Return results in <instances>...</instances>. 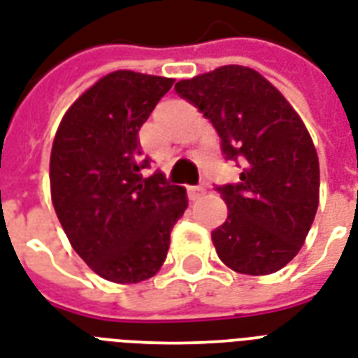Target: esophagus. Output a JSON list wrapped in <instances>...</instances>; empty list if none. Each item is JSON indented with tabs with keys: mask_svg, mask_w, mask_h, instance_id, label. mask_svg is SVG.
Returning <instances> with one entry per match:
<instances>
[{
	"mask_svg": "<svg viewBox=\"0 0 358 358\" xmlns=\"http://www.w3.org/2000/svg\"><path fill=\"white\" fill-rule=\"evenodd\" d=\"M203 192H205L203 187H188V198L190 199H198Z\"/></svg>",
	"mask_w": 358,
	"mask_h": 358,
	"instance_id": "esophagus-1",
	"label": "esophagus"
}]
</instances>
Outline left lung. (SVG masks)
I'll return each instance as SVG.
<instances>
[{"instance_id": "8db88e82", "label": "left lung", "mask_w": 358, "mask_h": 358, "mask_svg": "<svg viewBox=\"0 0 358 358\" xmlns=\"http://www.w3.org/2000/svg\"><path fill=\"white\" fill-rule=\"evenodd\" d=\"M209 119L239 182L217 187L228 218L210 237L235 273H276L297 256L320 203V160L303 119L254 69L226 65L176 84Z\"/></svg>"}]
</instances>
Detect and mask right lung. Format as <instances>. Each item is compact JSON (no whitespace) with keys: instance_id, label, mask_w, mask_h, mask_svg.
<instances>
[{"instance_id":"right-lung-1","label":"right lung","mask_w":358,"mask_h":358,"mask_svg":"<svg viewBox=\"0 0 358 358\" xmlns=\"http://www.w3.org/2000/svg\"><path fill=\"white\" fill-rule=\"evenodd\" d=\"M176 80L115 71L66 110L50 155L52 203L82 259L104 280L136 284L159 273L187 190L160 171L141 176L138 132Z\"/></svg>"}]
</instances>
